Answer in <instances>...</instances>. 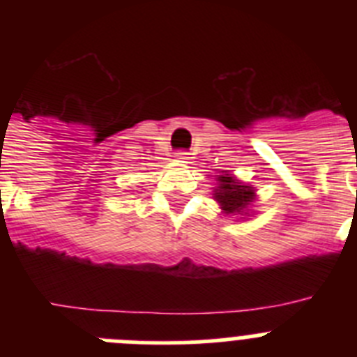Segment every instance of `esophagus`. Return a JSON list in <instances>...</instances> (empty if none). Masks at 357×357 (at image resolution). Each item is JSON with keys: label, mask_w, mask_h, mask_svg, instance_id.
<instances>
[{"label": "esophagus", "mask_w": 357, "mask_h": 357, "mask_svg": "<svg viewBox=\"0 0 357 357\" xmlns=\"http://www.w3.org/2000/svg\"><path fill=\"white\" fill-rule=\"evenodd\" d=\"M175 157L178 160H181V162H188V159H189V153L188 151H184V150H181V151H176L175 153Z\"/></svg>", "instance_id": "1"}]
</instances>
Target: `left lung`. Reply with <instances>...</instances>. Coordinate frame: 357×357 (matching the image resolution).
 I'll return each mask as SVG.
<instances>
[{"mask_svg":"<svg viewBox=\"0 0 357 357\" xmlns=\"http://www.w3.org/2000/svg\"><path fill=\"white\" fill-rule=\"evenodd\" d=\"M214 200L222 206L225 214H248V207L255 200V189L241 184L230 173L218 175V188L214 189Z\"/></svg>","mask_w":357,"mask_h":357,"instance_id":"left-lung-1","label":"left lung"}]
</instances>
